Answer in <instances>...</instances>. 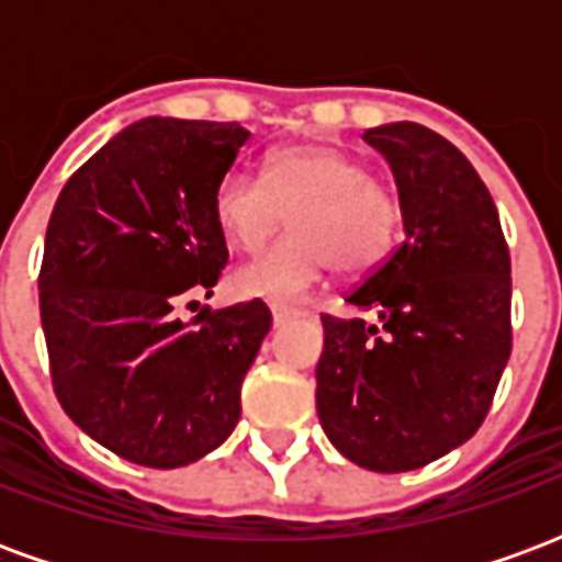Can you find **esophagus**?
Wrapping results in <instances>:
<instances>
[{
    "label": "esophagus",
    "mask_w": 562,
    "mask_h": 562,
    "mask_svg": "<svg viewBox=\"0 0 562 562\" xmlns=\"http://www.w3.org/2000/svg\"><path fill=\"white\" fill-rule=\"evenodd\" d=\"M270 313H273V325H277V328L285 325V322H294V318L306 316V310H297V306H282V304L270 306Z\"/></svg>",
    "instance_id": "obj_1"
}]
</instances>
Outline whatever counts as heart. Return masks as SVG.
Returning <instances> with one entry per match:
<instances>
[{
	"mask_svg": "<svg viewBox=\"0 0 562 562\" xmlns=\"http://www.w3.org/2000/svg\"><path fill=\"white\" fill-rule=\"evenodd\" d=\"M292 213V234L234 273L246 297L294 301L334 265L364 273L401 232V201L346 149L328 144L273 149L265 173L228 171L213 189V220L237 252H258Z\"/></svg>",
	"mask_w": 562,
	"mask_h": 562,
	"instance_id": "b5f03b06",
	"label": "heart"
}]
</instances>
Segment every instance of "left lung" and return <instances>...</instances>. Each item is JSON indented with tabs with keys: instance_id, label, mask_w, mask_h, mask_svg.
I'll return each instance as SVG.
<instances>
[{
	"instance_id": "8db88e82",
	"label": "left lung",
	"mask_w": 562,
	"mask_h": 562,
	"mask_svg": "<svg viewBox=\"0 0 562 562\" xmlns=\"http://www.w3.org/2000/svg\"><path fill=\"white\" fill-rule=\"evenodd\" d=\"M389 159L403 240L349 304L322 316L316 409L358 467L409 472L463 446L494 403L512 355V261L494 198L467 156L418 123L367 128Z\"/></svg>"
}]
</instances>
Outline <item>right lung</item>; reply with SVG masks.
I'll use <instances>...</instances> for the list:
<instances>
[{
  "label": "right lung",
  "instance_id": "obj_1",
  "mask_svg": "<svg viewBox=\"0 0 562 562\" xmlns=\"http://www.w3.org/2000/svg\"><path fill=\"white\" fill-rule=\"evenodd\" d=\"M246 138L237 123L147 116L83 161L50 213L38 306L56 401L140 467H183L232 436L270 330L258 297L173 316L228 261L213 189Z\"/></svg>",
  "mask_w": 562,
  "mask_h": 562
}]
</instances>
